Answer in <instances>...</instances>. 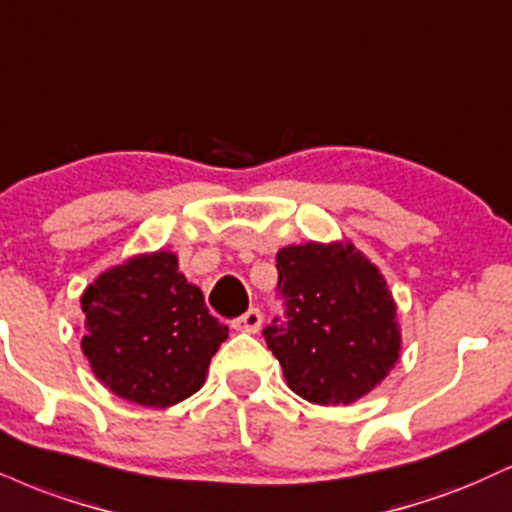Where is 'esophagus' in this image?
<instances>
[{
    "label": "esophagus",
    "instance_id": "esophagus-1",
    "mask_svg": "<svg viewBox=\"0 0 512 512\" xmlns=\"http://www.w3.org/2000/svg\"><path fill=\"white\" fill-rule=\"evenodd\" d=\"M260 326H262V312L257 310V307H250L243 317H238L236 322H233V329L245 331V334H257Z\"/></svg>",
    "mask_w": 512,
    "mask_h": 512
}]
</instances>
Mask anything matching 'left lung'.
<instances>
[{"label": "left lung", "instance_id": "left-lung-1", "mask_svg": "<svg viewBox=\"0 0 512 512\" xmlns=\"http://www.w3.org/2000/svg\"><path fill=\"white\" fill-rule=\"evenodd\" d=\"M283 322L262 331L300 398L348 405L398 362L396 303L379 269L353 243L288 245L276 255Z\"/></svg>", "mask_w": 512, "mask_h": 512}]
</instances>
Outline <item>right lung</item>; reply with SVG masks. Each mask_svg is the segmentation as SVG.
Masks as SVG:
<instances>
[{"mask_svg": "<svg viewBox=\"0 0 512 512\" xmlns=\"http://www.w3.org/2000/svg\"><path fill=\"white\" fill-rule=\"evenodd\" d=\"M80 307V348L95 377L145 408H169L200 391L209 360L229 336L166 250L107 269L85 288Z\"/></svg>", "mask_w": 512, "mask_h": 512, "instance_id": "add662e5", "label": "right lung"}]
</instances>
